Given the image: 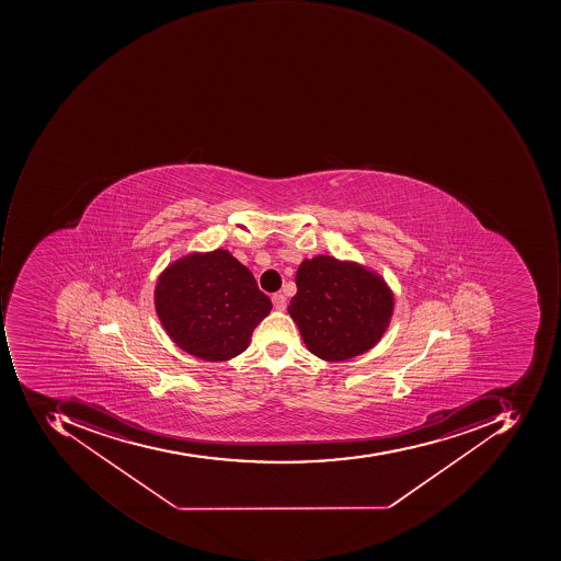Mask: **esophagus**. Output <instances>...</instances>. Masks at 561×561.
Returning <instances> with one entry per match:
<instances>
[{
    "instance_id": "1",
    "label": "esophagus",
    "mask_w": 561,
    "mask_h": 561,
    "mask_svg": "<svg viewBox=\"0 0 561 561\" xmlns=\"http://www.w3.org/2000/svg\"><path fill=\"white\" fill-rule=\"evenodd\" d=\"M273 307L275 310L283 311L286 308V298L282 294L273 295Z\"/></svg>"
}]
</instances>
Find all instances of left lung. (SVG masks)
<instances>
[{
  "mask_svg": "<svg viewBox=\"0 0 561 561\" xmlns=\"http://www.w3.org/2000/svg\"><path fill=\"white\" fill-rule=\"evenodd\" d=\"M288 313L311 354L327 363L366 354L379 344L394 313L386 279L357 261L317 254L298 266Z\"/></svg>",
  "mask_w": 561,
  "mask_h": 561,
  "instance_id": "8db88e82",
  "label": "left lung"
}]
</instances>
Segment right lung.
Here are the masks:
<instances>
[{"label":"right lung","instance_id":"obj_1","mask_svg":"<svg viewBox=\"0 0 561 561\" xmlns=\"http://www.w3.org/2000/svg\"><path fill=\"white\" fill-rule=\"evenodd\" d=\"M154 310L167 335L206 363L232 359L250 345L272 300L231 251H192L158 275Z\"/></svg>","mask_w":561,"mask_h":561}]
</instances>
